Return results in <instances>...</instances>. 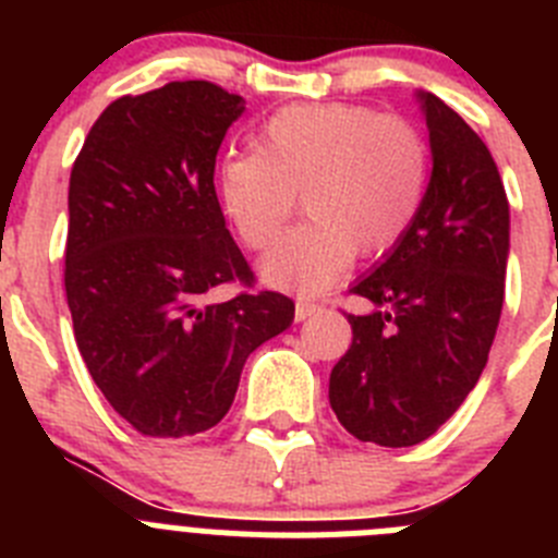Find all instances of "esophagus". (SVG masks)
<instances>
[{"label": "esophagus", "mask_w": 558, "mask_h": 558, "mask_svg": "<svg viewBox=\"0 0 558 558\" xmlns=\"http://www.w3.org/2000/svg\"><path fill=\"white\" fill-rule=\"evenodd\" d=\"M322 304H315L313 299H307V295H299L295 299V322H307V318H313V315L322 313Z\"/></svg>", "instance_id": "34e87169"}]
</instances>
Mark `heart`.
<instances>
[{
  "mask_svg": "<svg viewBox=\"0 0 558 558\" xmlns=\"http://www.w3.org/2000/svg\"><path fill=\"white\" fill-rule=\"evenodd\" d=\"M430 184V147L399 117L310 102L276 111L251 153L220 161L226 215L248 248H268L299 204L310 218L263 259L265 282L322 290L352 256L391 251L416 223Z\"/></svg>",
  "mask_w": 558,
  "mask_h": 558,
  "instance_id": "1",
  "label": "heart"
}]
</instances>
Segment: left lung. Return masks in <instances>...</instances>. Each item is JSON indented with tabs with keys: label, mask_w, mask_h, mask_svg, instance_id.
<instances>
[{
	"label": "left lung",
	"mask_w": 558,
	"mask_h": 558,
	"mask_svg": "<svg viewBox=\"0 0 558 558\" xmlns=\"http://www.w3.org/2000/svg\"><path fill=\"white\" fill-rule=\"evenodd\" d=\"M433 172L416 223L357 279L372 310L349 315L352 347L329 374V405L354 438L413 447L475 388L500 324L509 198L489 147L418 92Z\"/></svg>",
	"instance_id": "obj_1"
}]
</instances>
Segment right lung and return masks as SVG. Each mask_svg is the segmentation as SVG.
Here are the masks:
<instances>
[{"label":"right lung","instance_id":"1","mask_svg":"<svg viewBox=\"0 0 558 558\" xmlns=\"http://www.w3.org/2000/svg\"><path fill=\"white\" fill-rule=\"evenodd\" d=\"M243 111L209 81L120 97L72 167L63 284L77 349L142 436L218 425L248 354L293 324L274 290L218 299L220 284H254L215 192L220 142Z\"/></svg>","mask_w":558,"mask_h":558}]
</instances>
